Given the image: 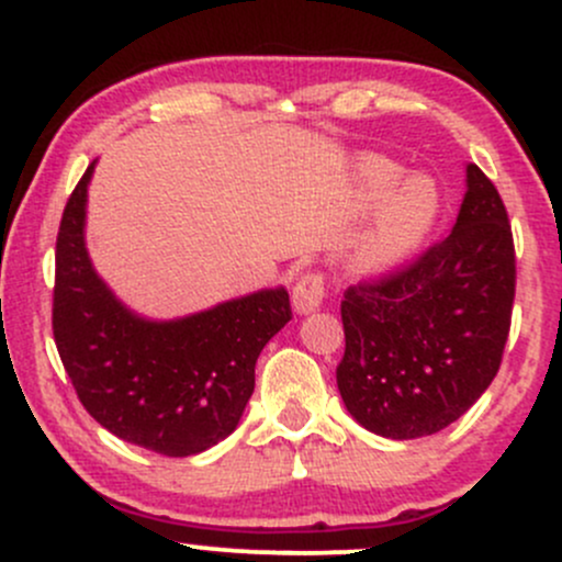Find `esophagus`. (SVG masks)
I'll return each instance as SVG.
<instances>
[{"label":"esophagus","instance_id":"34e87169","mask_svg":"<svg viewBox=\"0 0 562 562\" xmlns=\"http://www.w3.org/2000/svg\"><path fill=\"white\" fill-rule=\"evenodd\" d=\"M322 299H325V277L319 272L301 274V280L293 288V308L299 314L317 312Z\"/></svg>","mask_w":562,"mask_h":562}]
</instances>
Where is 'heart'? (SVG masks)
<instances>
[{"mask_svg": "<svg viewBox=\"0 0 562 562\" xmlns=\"http://www.w3.org/2000/svg\"><path fill=\"white\" fill-rule=\"evenodd\" d=\"M406 171L389 158L370 156L353 171V205L375 209L357 245L351 267L359 274L383 277L415 259L428 245L441 218V192L428 177H403Z\"/></svg>", "mask_w": 562, "mask_h": 562, "instance_id": "obj_1", "label": "heart"}]
</instances>
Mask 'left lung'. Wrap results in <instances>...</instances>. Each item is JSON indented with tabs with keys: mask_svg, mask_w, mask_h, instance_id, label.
Wrapping results in <instances>:
<instances>
[{
	"mask_svg": "<svg viewBox=\"0 0 562 562\" xmlns=\"http://www.w3.org/2000/svg\"><path fill=\"white\" fill-rule=\"evenodd\" d=\"M447 240L404 272L346 290L338 391L348 415L393 441L434 436L492 385L515 299V250L496 187L465 166Z\"/></svg>",
	"mask_w": 562,
	"mask_h": 562,
	"instance_id": "8db88e82",
	"label": "left lung"
}]
</instances>
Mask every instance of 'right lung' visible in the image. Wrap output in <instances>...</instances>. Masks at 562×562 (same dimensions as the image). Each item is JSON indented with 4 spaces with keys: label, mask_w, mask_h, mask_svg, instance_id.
<instances>
[{
    "label": "right lung",
    "mask_w": 562,
    "mask_h": 562,
    "mask_svg": "<svg viewBox=\"0 0 562 562\" xmlns=\"http://www.w3.org/2000/svg\"><path fill=\"white\" fill-rule=\"evenodd\" d=\"M89 164L63 211L55 250L53 333L81 404L134 447L190 457L224 441L256 385V359L290 319L282 285L150 319L97 274L87 250Z\"/></svg>",
    "instance_id": "right-lung-1"
}]
</instances>
